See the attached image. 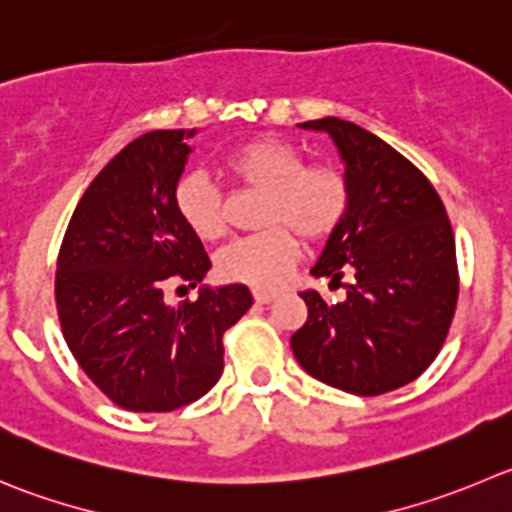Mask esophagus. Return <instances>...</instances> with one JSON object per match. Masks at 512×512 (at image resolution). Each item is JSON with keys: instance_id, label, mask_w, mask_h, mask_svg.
<instances>
[{"instance_id": "obj_1", "label": "esophagus", "mask_w": 512, "mask_h": 512, "mask_svg": "<svg viewBox=\"0 0 512 512\" xmlns=\"http://www.w3.org/2000/svg\"><path fill=\"white\" fill-rule=\"evenodd\" d=\"M276 291H266V289H256L253 291V299H256V304H271V301L276 299Z\"/></svg>"}]
</instances>
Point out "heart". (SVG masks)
<instances>
[{"instance_id":"heart-1","label":"heart","mask_w":512,"mask_h":512,"mask_svg":"<svg viewBox=\"0 0 512 512\" xmlns=\"http://www.w3.org/2000/svg\"><path fill=\"white\" fill-rule=\"evenodd\" d=\"M226 170L243 191H259L256 221L266 226L221 248V279L253 289H274L299 259V237L324 241L344 221L349 186L329 165H304L299 150L276 138H259L233 150ZM180 221L203 241H218L228 228L226 198L203 170H188L173 188Z\"/></svg>"}]
</instances>
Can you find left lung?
Masks as SVG:
<instances>
[{"label": "left lung", "instance_id": "8db88e82", "mask_svg": "<svg viewBox=\"0 0 512 512\" xmlns=\"http://www.w3.org/2000/svg\"><path fill=\"white\" fill-rule=\"evenodd\" d=\"M332 138L349 208L326 238L311 276L342 284L326 304L301 291L309 316L291 337L294 357L329 387L359 397L420 377L440 352L457 304L455 236L430 180L392 145L342 118L301 123Z\"/></svg>", "mask_w": 512, "mask_h": 512}]
</instances>
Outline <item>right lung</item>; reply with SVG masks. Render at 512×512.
<instances>
[{
    "label": "right lung",
    "mask_w": 512,
    "mask_h": 512,
    "mask_svg": "<svg viewBox=\"0 0 512 512\" xmlns=\"http://www.w3.org/2000/svg\"><path fill=\"white\" fill-rule=\"evenodd\" d=\"M198 130H150L92 180L57 261V314L82 372L130 412H170L221 379L223 334L253 304L243 284L170 306L168 281L206 279L203 243L173 206Z\"/></svg>",
    "instance_id": "1"
}]
</instances>
